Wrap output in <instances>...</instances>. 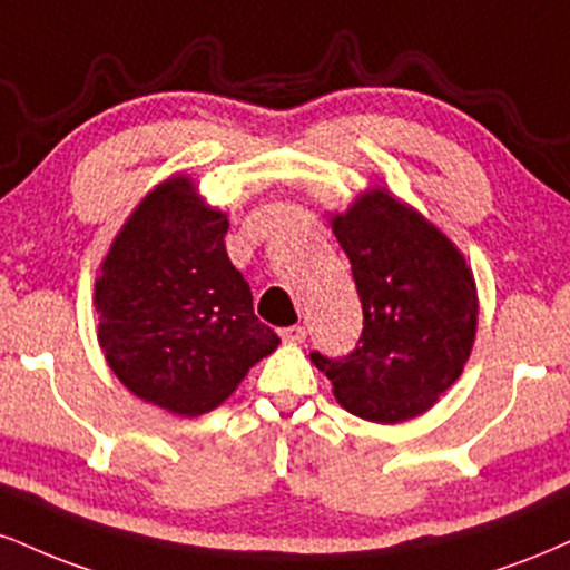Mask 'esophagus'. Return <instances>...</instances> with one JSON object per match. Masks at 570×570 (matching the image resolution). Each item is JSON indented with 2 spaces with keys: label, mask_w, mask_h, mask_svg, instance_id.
<instances>
[{
  "label": "esophagus",
  "mask_w": 570,
  "mask_h": 570,
  "mask_svg": "<svg viewBox=\"0 0 570 570\" xmlns=\"http://www.w3.org/2000/svg\"><path fill=\"white\" fill-rule=\"evenodd\" d=\"M305 337H307V332L303 326H289L281 332V340H284L286 345H303Z\"/></svg>",
  "instance_id": "obj_1"
}]
</instances>
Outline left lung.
<instances>
[{"label": "left lung", "instance_id": "left-lung-1", "mask_svg": "<svg viewBox=\"0 0 570 570\" xmlns=\"http://www.w3.org/2000/svg\"><path fill=\"white\" fill-rule=\"evenodd\" d=\"M363 305L358 345L311 353L345 411L376 424L414 420L462 376L478 332V286L456 244L387 185L328 215Z\"/></svg>", "mask_w": 570, "mask_h": 570}]
</instances>
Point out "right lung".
<instances>
[{"label":"right lung","mask_w":570,"mask_h":570,"mask_svg":"<svg viewBox=\"0 0 570 570\" xmlns=\"http://www.w3.org/2000/svg\"><path fill=\"white\" fill-rule=\"evenodd\" d=\"M228 215L188 175L148 190L95 278L98 342L129 393L177 416L217 409L278 347L225 249Z\"/></svg>","instance_id":"right-lung-1"}]
</instances>
